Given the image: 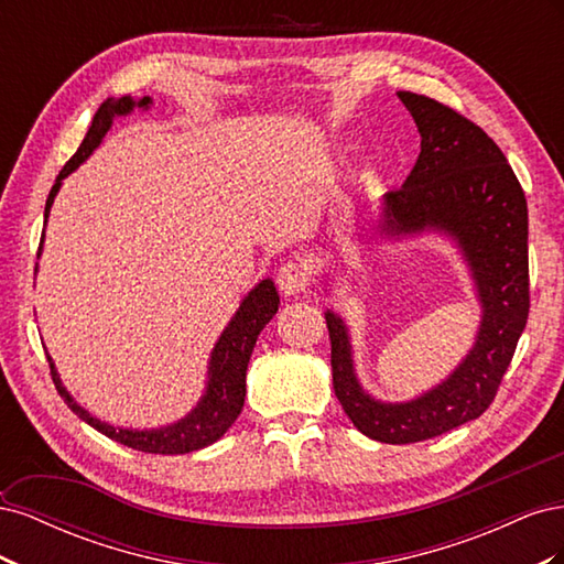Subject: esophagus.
<instances>
[{
    "mask_svg": "<svg viewBox=\"0 0 564 564\" xmlns=\"http://www.w3.org/2000/svg\"><path fill=\"white\" fill-rule=\"evenodd\" d=\"M308 284H311V272L299 261H286L278 270V286H280V292L286 296L303 294L305 289H308Z\"/></svg>",
    "mask_w": 564,
    "mask_h": 564,
    "instance_id": "34e87169",
    "label": "esophagus"
}]
</instances>
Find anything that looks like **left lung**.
I'll return each instance as SVG.
<instances>
[{
  "label": "left lung",
  "instance_id": "8db88e82",
  "mask_svg": "<svg viewBox=\"0 0 564 564\" xmlns=\"http://www.w3.org/2000/svg\"><path fill=\"white\" fill-rule=\"evenodd\" d=\"M421 133L419 160L400 191L383 197L386 237L449 235L470 268L482 319L475 344L449 377L409 402H381L357 381L346 322L327 311L334 390L360 433L412 445L487 412L513 360L529 315L527 199L501 148L456 110L398 91Z\"/></svg>",
  "mask_w": 564,
  "mask_h": 564
}]
</instances>
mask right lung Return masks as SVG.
<instances>
[{
    "mask_svg": "<svg viewBox=\"0 0 564 564\" xmlns=\"http://www.w3.org/2000/svg\"><path fill=\"white\" fill-rule=\"evenodd\" d=\"M150 104H152L150 96H143L141 100H133L131 96H122L117 100L115 98L104 100V106H100L98 112L94 115V122H91L87 135H84L79 150L70 158V162L61 169L54 187H51L46 207H44V218H48L51 204H54V197L61 191L63 178L67 174H73L75 169L100 145L104 135L112 127V119L129 115L133 108L148 110ZM42 242H44V235H42ZM40 251H42V245H40ZM40 251H37V256H40ZM278 305H280V296H278V289H275V284H272L270 278L261 280L251 289V292L245 296V301L240 303V308H237V313L228 322L224 334H220V338L216 340V346L212 350V360H209V371H207L209 373L207 390H204V395L199 398L197 406L181 421L162 425V429H152V431L117 429V425H110L106 421L91 416L87 409L79 406L73 400L70 392L65 390L54 360L46 355L48 367H51V377H54L56 390H58V395L65 400V404L70 406L82 421H87L91 429L119 442V445L139 449L145 454H187V452H195L202 447H209L216 440L224 437V433L230 429L235 419L242 412L245 395H247L249 357L256 346V338H259L265 324L275 317Z\"/></svg>",
    "mask_w": 564,
    "mask_h": 564,
    "instance_id": "obj_1",
    "label": "right lung"
}]
</instances>
